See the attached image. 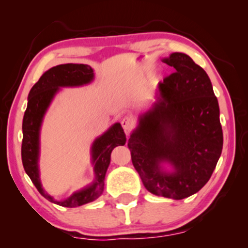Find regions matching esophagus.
<instances>
[{
  "mask_svg": "<svg viewBox=\"0 0 248 248\" xmlns=\"http://www.w3.org/2000/svg\"><path fill=\"white\" fill-rule=\"evenodd\" d=\"M121 124H122V127L124 128V131H125V133H128V132H130L132 128H133V126H134V121L132 120L131 117H124L123 120H122V122H121Z\"/></svg>",
  "mask_w": 248,
  "mask_h": 248,
  "instance_id": "1",
  "label": "esophagus"
}]
</instances>
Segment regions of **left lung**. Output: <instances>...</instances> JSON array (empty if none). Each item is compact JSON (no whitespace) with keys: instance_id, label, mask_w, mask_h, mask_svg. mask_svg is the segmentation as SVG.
I'll use <instances>...</instances> for the list:
<instances>
[{"instance_id":"left-lung-1","label":"left lung","mask_w":248,"mask_h":248,"mask_svg":"<svg viewBox=\"0 0 248 248\" xmlns=\"http://www.w3.org/2000/svg\"><path fill=\"white\" fill-rule=\"evenodd\" d=\"M162 62L175 72L159 82L155 101L139 115L127 145L144 187L182 200L199 192L215 170L223 144L220 110L210 78L191 57L171 53Z\"/></svg>"}]
</instances>
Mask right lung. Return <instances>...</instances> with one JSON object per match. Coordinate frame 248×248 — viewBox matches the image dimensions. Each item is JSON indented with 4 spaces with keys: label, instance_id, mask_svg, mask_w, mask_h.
<instances>
[{
    "label": "right lung",
    "instance_id": "add662e5",
    "mask_svg": "<svg viewBox=\"0 0 248 248\" xmlns=\"http://www.w3.org/2000/svg\"><path fill=\"white\" fill-rule=\"evenodd\" d=\"M94 79L93 69L87 64H61L46 71L28 94V105L22 121L21 158L23 168L38 192L49 202L65 208H76L97 200L104 192L105 176L110 164L111 151L124 145L126 137L120 123H115L104 134L94 139L90 149L94 179L86 187L74 192L67 199L56 200L43 188L39 174L40 128L49 105L61 88H74L90 84Z\"/></svg>",
    "mask_w": 248,
    "mask_h": 248
}]
</instances>
